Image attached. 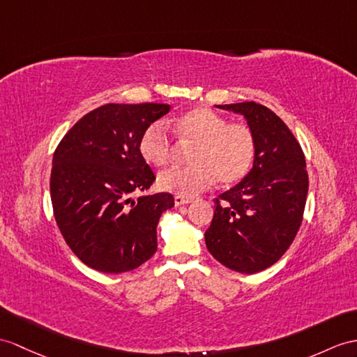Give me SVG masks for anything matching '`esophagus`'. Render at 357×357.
<instances>
[{
	"label": "esophagus",
	"instance_id": "obj_1",
	"mask_svg": "<svg viewBox=\"0 0 357 357\" xmlns=\"http://www.w3.org/2000/svg\"><path fill=\"white\" fill-rule=\"evenodd\" d=\"M174 203H176V206L189 204V203H192V198L183 197V195H176V197H174Z\"/></svg>",
	"mask_w": 357,
	"mask_h": 357
}]
</instances>
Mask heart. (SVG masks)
<instances>
[{
	"mask_svg": "<svg viewBox=\"0 0 357 357\" xmlns=\"http://www.w3.org/2000/svg\"><path fill=\"white\" fill-rule=\"evenodd\" d=\"M174 132L181 142L197 144L192 153L194 167H171L159 174L162 190L183 197H194L211 188L216 177L222 185H233L244 178L256 158V137L245 124L229 121L211 109H194L180 116ZM142 158L154 167L167 165L174 154V144L163 123L145 130L139 142Z\"/></svg>",
	"mask_w": 357,
	"mask_h": 357,
	"instance_id": "heart-1",
	"label": "heart"
}]
</instances>
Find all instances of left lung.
Here are the masks:
<instances>
[{"label": "left lung", "instance_id": "left-lung-1", "mask_svg": "<svg viewBox=\"0 0 357 357\" xmlns=\"http://www.w3.org/2000/svg\"><path fill=\"white\" fill-rule=\"evenodd\" d=\"M216 107L247 119L256 158L247 176L216 198L206 247L224 266L255 274L274 265L300 229L309 189L306 159L291 130L262 104Z\"/></svg>", "mask_w": 357, "mask_h": 357}]
</instances>
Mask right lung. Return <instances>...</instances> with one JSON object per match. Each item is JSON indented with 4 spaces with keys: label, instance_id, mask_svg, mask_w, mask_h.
<instances>
[{
    "label": "right lung",
    "instance_id": "right-lung-1",
    "mask_svg": "<svg viewBox=\"0 0 357 357\" xmlns=\"http://www.w3.org/2000/svg\"><path fill=\"white\" fill-rule=\"evenodd\" d=\"M168 104H104L60 141L50 192L66 244L84 265L107 274L132 271L158 250L160 215L174 207L168 192L141 195L155 180L139 142Z\"/></svg>",
    "mask_w": 357,
    "mask_h": 357
}]
</instances>
